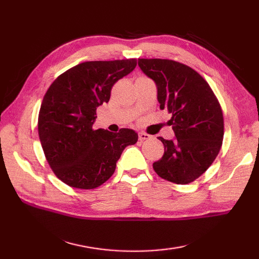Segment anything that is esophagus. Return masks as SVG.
<instances>
[{
    "label": "esophagus",
    "instance_id": "1",
    "mask_svg": "<svg viewBox=\"0 0 259 259\" xmlns=\"http://www.w3.org/2000/svg\"><path fill=\"white\" fill-rule=\"evenodd\" d=\"M150 138H151V136L146 134V133H140V134H139V139H140L141 141H142V140H148V139H150Z\"/></svg>",
    "mask_w": 259,
    "mask_h": 259
}]
</instances>
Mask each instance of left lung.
<instances>
[{"instance_id":"8db88e82","label":"left lung","mask_w":259,"mask_h":259,"mask_svg":"<svg viewBox=\"0 0 259 259\" xmlns=\"http://www.w3.org/2000/svg\"><path fill=\"white\" fill-rule=\"evenodd\" d=\"M138 65L157 87L160 109L171 114L175 138L159 137L163 156L153 162L159 177L178 185L197 179L211 166L224 138L223 111L202 76L188 65L164 59H139Z\"/></svg>"}]
</instances>
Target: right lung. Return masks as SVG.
I'll use <instances>...</instances> for the list:
<instances>
[{
    "label": "right lung",
    "mask_w": 259,
    "mask_h": 259,
    "mask_svg": "<svg viewBox=\"0 0 259 259\" xmlns=\"http://www.w3.org/2000/svg\"><path fill=\"white\" fill-rule=\"evenodd\" d=\"M136 65V59L83 62L48 89L38 113V137L49 164L64 184L80 189L101 186L113 175L124 148L138 140L133 129L92 128L97 108L109 102L112 85Z\"/></svg>",
    "instance_id": "right-lung-1"
}]
</instances>
